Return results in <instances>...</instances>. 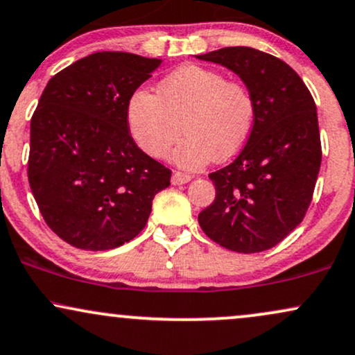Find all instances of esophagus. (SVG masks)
Returning <instances> with one entry per match:
<instances>
[{"label": "esophagus", "instance_id": "obj_1", "mask_svg": "<svg viewBox=\"0 0 355 355\" xmlns=\"http://www.w3.org/2000/svg\"><path fill=\"white\" fill-rule=\"evenodd\" d=\"M190 180H191V175H189V173L173 172V175H172L173 185H183V183H189Z\"/></svg>", "mask_w": 355, "mask_h": 355}]
</instances>
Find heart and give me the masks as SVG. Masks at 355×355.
Segmentation results:
<instances>
[{"instance_id":"1","label":"heart","mask_w":355,"mask_h":355,"mask_svg":"<svg viewBox=\"0 0 355 355\" xmlns=\"http://www.w3.org/2000/svg\"><path fill=\"white\" fill-rule=\"evenodd\" d=\"M254 115V97L245 84L202 66L172 72L162 80L160 97L139 89L127 105L130 134L153 159L166 157L183 129L187 137L173 152L183 168L234 155L253 130Z\"/></svg>"}]
</instances>
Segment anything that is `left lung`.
<instances>
[{"instance_id": "obj_1", "label": "left lung", "mask_w": 355, "mask_h": 355, "mask_svg": "<svg viewBox=\"0 0 355 355\" xmlns=\"http://www.w3.org/2000/svg\"><path fill=\"white\" fill-rule=\"evenodd\" d=\"M196 58L240 76L256 104L240 155L208 175L216 196L198 223L226 250H270L301 223L313 200L322 159L314 99L291 66L263 51L234 46Z\"/></svg>"}]
</instances>
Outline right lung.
I'll list each match as a JSON object with an SVG mask.
<instances>
[{
	"mask_svg": "<svg viewBox=\"0 0 355 355\" xmlns=\"http://www.w3.org/2000/svg\"><path fill=\"white\" fill-rule=\"evenodd\" d=\"M162 59L102 51L53 76L31 117L28 180L46 223L79 250L122 246L170 172L137 147L127 105Z\"/></svg>",
	"mask_w": 355,
	"mask_h": 355,
	"instance_id": "add662e5",
	"label": "right lung"
}]
</instances>
